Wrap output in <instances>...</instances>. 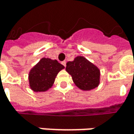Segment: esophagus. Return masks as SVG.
I'll return each instance as SVG.
<instances>
[{
    "label": "esophagus",
    "instance_id": "34e87169",
    "mask_svg": "<svg viewBox=\"0 0 134 134\" xmlns=\"http://www.w3.org/2000/svg\"><path fill=\"white\" fill-rule=\"evenodd\" d=\"M62 64L66 67V61H63V62H62Z\"/></svg>",
    "mask_w": 134,
    "mask_h": 134
}]
</instances>
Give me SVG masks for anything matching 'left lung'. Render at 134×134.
Listing matches in <instances>:
<instances>
[{
    "instance_id": "8db88e82",
    "label": "left lung",
    "mask_w": 134,
    "mask_h": 134,
    "mask_svg": "<svg viewBox=\"0 0 134 134\" xmlns=\"http://www.w3.org/2000/svg\"><path fill=\"white\" fill-rule=\"evenodd\" d=\"M66 70L71 75L74 83L83 91L97 88L100 83V70L95 65L81 56L67 63Z\"/></svg>"
}]
</instances>
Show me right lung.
<instances>
[{
    "label": "right lung",
    "mask_w": 134,
    "mask_h": 134,
    "mask_svg": "<svg viewBox=\"0 0 134 134\" xmlns=\"http://www.w3.org/2000/svg\"><path fill=\"white\" fill-rule=\"evenodd\" d=\"M64 67L57 60L42 58L29 74V86L34 92H46L50 88L57 74Z\"/></svg>",
    "instance_id": "add662e5"
}]
</instances>
